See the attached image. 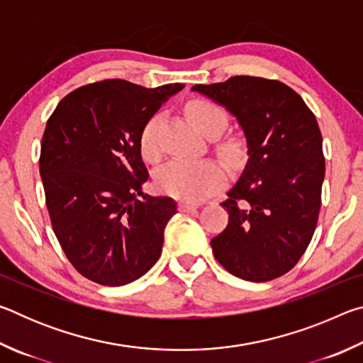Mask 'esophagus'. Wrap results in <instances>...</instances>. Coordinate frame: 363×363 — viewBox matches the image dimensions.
Wrapping results in <instances>:
<instances>
[{
    "label": "esophagus",
    "instance_id": "obj_1",
    "mask_svg": "<svg viewBox=\"0 0 363 363\" xmlns=\"http://www.w3.org/2000/svg\"><path fill=\"white\" fill-rule=\"evenodd\" d=\"M196 208H199V205H195V203H186V201H181V203H179V210L184 211V213L195 211Z\"/></svg>",
    "mask_w": 363,
    "mask_h": 363
}]
</instances>
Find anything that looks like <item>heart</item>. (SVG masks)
Instances as JSON below:
<instances>
[{
	"label": "heart",
	"instance_id": "obj_1",
	"mask_svg": "<svg viewBox=\"0 0 363 363\" xmlns=\"http://www.w3.org/2000/svg\"><path fill=\"white\" fill-rule=\"evenodd\" d=\"M187 115L194 125L205 134L214 130H223L227 125V115L218 104L210 101H192L187 104ZM158 116H153L140 133V152L144 158L155 160L160 155L157 143ZM225 152H232V147H225ZM227 182V171L223 164L213 160H173L158 169L155 184L163 194L184 201H200L218 192Z\"/></svg>",
	"mask_w": 363,
	"mask_h": 363
}]
</instances>
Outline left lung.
I'll use <instances>...</instances> for the list:
<instances>
[{
  "label": "left lung",
  "mask_w": 363,
  "mask_h": 363,
  "mask_svg": "<svg viewBox=\"0 0 363 363\" xmlns=\"http://www.w3.org/2000/svg\"><path fill=\"white\" fill-rule=\"evenodd\" d=\"M192 91L235 116L248 162L220 203L229 224L213 255L238 279L267 281L291 270L309 247L320 211L325 158L315 115L275 79L232 77Z\"/></svg>",
  "instance_id": "obj_1"
}]
</instances>
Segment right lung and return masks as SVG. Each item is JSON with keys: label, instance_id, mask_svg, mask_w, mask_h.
<instances>
[{"label": "right lung", "instance_id": "right-lung-1", "mask_svg": "<svg viewBox=\"0 0 363 363\" xmlns=\"http://www.w3.org/2000/svg\"><path fill=\"white\" fill-rule=\"evenodd\" d=\"M182 88L104 79L65 96L46 123L40 174L52 229L73 267L96 284H131L162 255L177 206L143 192L149 173L139 140Z\"/></svg>", "mask_w": 363, "mask_h": 363}]
</instances>
